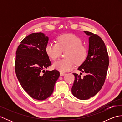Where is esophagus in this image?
Listing matches in <instances>:
<instances>
[{"label":"esophagus","instance_id":"1","mask_svg":"<svg viewBox=\"0 0 122 122\" xmlns=\"http://www.w3.org/2000/svg\"><path fill=\"white\" fill-rule=\"evenodd\" d=\"M65 74H66L65 73H63V72H60V76H64Z\"/></svg>","mask_w":122,"mask_h":122}]
</instances>
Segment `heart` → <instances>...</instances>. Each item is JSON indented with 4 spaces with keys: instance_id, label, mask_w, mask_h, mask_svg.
Listing matches in <instances>:
<instances>
[{
    "instance_id": "obj_1",
    "label": "heart",
    "mask_w": 122,
    "mask_h": 122,
    "mask_svg": "<svg viewBox=\"0 0 122 122\" xmlns=\"http://www.w3.org/2000/svg\"><path fill=\"white\" fill-rule=\"evenodd\" d=\"M66 50V58L57 61L53 64L54 69L61 72L70 70L74 67L75 63L82 64L87 58V47L82 45L81 39L73 34L60 36L57 39V43H49L46 47V53L53 60L58 59L61 51Z\"/></svg>"
}]
</instances>
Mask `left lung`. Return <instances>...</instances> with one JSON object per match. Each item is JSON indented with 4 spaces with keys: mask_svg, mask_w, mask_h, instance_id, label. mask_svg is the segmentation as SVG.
<instances>
[{
    "mask_svg": "<svg viewBox=\"0 0 122 122\" xmlns=\"http://www.w3.org/2000/svg\"><path fill=\"white\" fill-rule=\"evenodd\" d=\"M84 32L90 36L89 51L86 59L79 66L78 70L85 72L86 75L81 77L78 74L73 73L75 80L71 89L74 97L82 100L94 97L102 89L109 64L104 41L97 35L89 31Z\"/></svg>",
    "mask_w": 122,
    "mask_h": 122,
    "instance_id": "obj_1",
    "label": "left lung"
}]
</instances>
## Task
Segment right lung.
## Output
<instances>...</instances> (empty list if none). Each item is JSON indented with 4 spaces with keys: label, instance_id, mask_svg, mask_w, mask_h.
I'll return each instance as SVG.
<instances>
[{
    "label": "right lung",
    "instance_id": "obj_1",
    "mask_svg": "<svg viewBox=\"0 0 122 122\" xmlns=\"http://www.w3.org/2000/svg\"><path fill=\"white\" fill-rule=\"evenodd\" d=\"M48 40L43 33H31L21 41L15 56V72L18 81L31 97L41 101L52 94L60 76L56 70H44L51 65L46 52Z\"/></svg>",
    "mask_w": 122,
    "mask_h": 122
}]
</instances>
